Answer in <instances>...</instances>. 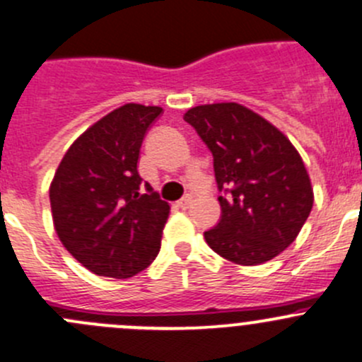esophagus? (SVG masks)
I'll use <instances>...</instances> for the list:
<instances>
[{
  "label": "esophagus",
  "instance_id": "34e87169",
  "mask_svg": "<svg viewBox=\"0 0 362 362\" xmlns=\"http://www.w3.org/2000/svg\"><path fill=\"white\" fill-rule=\"evenodd\" d=\"M191 202H192V198L191 196H184V198L180 199V202H177V208H180V210H187L189 208V204H191Z\"/></svg>",
  "mask_w": 362,
  "mask_h": 362
}]
</instances>
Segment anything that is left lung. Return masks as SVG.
<instances>
[{
	"instance_id": "obj_1",
	"label": "left lung",
	"mask_w": 362,
	"mask_h": 362,
	"mask_svg": "<svg viewBox=\"0 0 362 362\" xmlns=\"http://www.w3.org/2000/svg\"><path fill=\"white\" fill-rule=\"evenodd\" d=\"M184 120L214 156L221 218L204 240L221 257L255 266L294 242L313 206L301 156L275 126L238 103L191 108Z\"/></svg>"
}]
</instances>
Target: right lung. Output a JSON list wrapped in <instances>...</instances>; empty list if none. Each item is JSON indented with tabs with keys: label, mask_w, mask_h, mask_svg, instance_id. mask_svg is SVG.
<instances>
[{
	"label": "right lung",
	"mask_w": 362,
	"mask_h": 362,
	"mask_svg": "<svg viewBox=\"0 0 362 362\" xmlns=\"http://www.w3.org/2000/svg\"><path fill=\"white\" fill-rule=\"evenodd\" d=\"M163 108L124 105L73 141L50 184L66 250L100 276L144 272L160 249L170 204L138 173L144 138Z\"/></svg>",
	"instance_id": "obj_1"
}]
</instances>
